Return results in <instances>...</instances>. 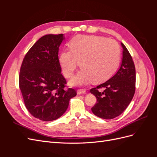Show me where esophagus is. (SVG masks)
Segmentation results:
<instances>
[{"instance_id":"esophagus-1","label":"esophagus","mask_w":157,"mask_h":157,"mask_svg":"<svg viewBox=\"0 0 157 157\" xmlns=\"http://www.w3.org/2000/svg\"><path fill=\"white\" fill-rule=\"evenodd\" d=\"M86 90H84V89H80L77 90V94H86Z\"/></svg>"}]
</instances>
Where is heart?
I'll return each mask as SVG.
<instances>
[{
  "mask_svg": "<svg viewBox=\"0 0 157 157\" xmlns=\"http://www.w3.org/2000/svg\"><path fill=\"white\" fill-rule=\"evenodd\" d=\"M120 55L119 45L115 40L101 36L78 35L71 40L70 49L61 52L59 60L67 78L73 77L80 63L83 69L71 84L81 86L92 80L102 82L110 77L118 65Z\"/></svg>",
  "mask_w": 157,
  "mask_h": 157,
  "instance_id": "obj_1",
  "label": "heart"
}]
</instances>
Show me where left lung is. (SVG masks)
<instances>
[{
	"label": "left lung",
	"mask_w": 157,
	"mask_h": 157,
	"mask_svg": "<svg viewBox=\"0 0 157 157\" xmlns=\"http://www.w3.org/2000/svg\"><path fill=\"white\" fill-rule=\"evenodd\" d=\"M123 48L122 59L116 74L107 81L90 90L97 99L91 110L95 115L103 119H113L122 114L131 102L136 90V69L126 47ZM103 87V92L99 91Z\"/></svg>",
	"instance_id": "obj_1"
}]
</instances>
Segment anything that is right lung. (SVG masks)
Segmentation results:
<instances>
[{
  "label": "right lung",
  "instance_id": "right-lung-1",
  "mask_svg": "<svg viewBox=\"0 0 157 157\" xmlns=\"http://www.w3.org/2000/svg\"><path fill=\"white\" fill-rule=\"evenodd\" d=\"M63 34L46 35L33 45L23 58L19 85L25 105L31 115L43 121H52L63 115L75 89H65L61 73L59 47Z\"/></svg>",
  "mask_w": 157,
  "mask_h": 157
}]
</instances>
